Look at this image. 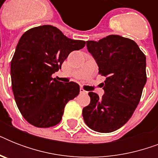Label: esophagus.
I'll use <instances>...</instances> for the list:
<instances>
[{
  "label": "esophagus",
  "instance_id": "1",
  "mask_svg": "<svg viewBox=\"0 0 158 158\" xmlns=\"http://www.w3.org/2000/svg\"><path fill=\"white\" fill-rule=\"evenodd\" d=\"M79 92H80V94H87V92L85 91L84 89H82V88H80V89H79Z\"/></svg>",
  "mask_w": 158,
  "mask_h": 158
}]
</instances>
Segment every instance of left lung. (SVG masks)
<instances>
[{
  "instance_id": "left-lung-1",
  "label": "left lung",
  "mask_w": 158,
  "mask_h": 158,
  "mask_svg": "<svg viewBox=\"0 0 158 158\" xmlns=\"http://www.w3.org/2000/svg\"><path fill=\"white\" fill-rule=\"evenodd\" d=\"M86 43L106 80L102 98L89 93L90 103L83 109V117L94 131L113 132L130 120L139 102L147 81L146 56L135 41L119 35Z\"/></svg>"
}]
</instances>
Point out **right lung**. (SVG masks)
<instances>
[{"mask_svg":"<svg viewBox=\"0 0 158 158\" xmlns=\"http://www.w3.org/2000/svg\"><path fill=\"white\" fill-rule=\"evenodd\" d=\"M84 46V41L67 38L52 25L22 35L11 60V85L19 110L29 124L48 128L61 120L66 103L79 94V85L64 84L52 75L69 53Z\"/></svg>","mask_w":158,"mask_h":158,"instance_id":"1","label":"right lung"}]
</instances>
